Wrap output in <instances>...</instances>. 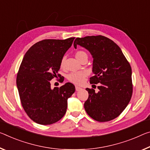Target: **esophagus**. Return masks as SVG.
I'll return each instance as SVG.
<instances>
[{"label": "esophagus", "instance_id": "1", "mask_svg": "<svg viewBox=\"0 0 150 150\" xmlns=\"http://www.w3.org/2000/svg\"><path fill=\"white\" fill-rule=\"evenodd\" d=\"M81 89H82V88L79 87V86H77V85H76V86H75V89H76V91H79V90H81Z\"/></svg>", "mask_w": 150, "mask_h": 150}]
</instances>
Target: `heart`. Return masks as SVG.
<instances>
[{
  "label": "heart",
  "instance_id": "b5f03b06",
  "mask_svg": "<svg viewBox=\"0 0 150 150\" xmlns=\"http://www.w3.org/2000/svg\"><path fill=\"white\" fill-rule=\"evenodd\" d=\"M84 57H87V54L85 51H78L75 53V57L79 61H81V59ZM65 57H63L60 63V66L61 68H64V67H65ZM87 75V73L85 71H75V72H71L69 73L67 76V79L70 82L73 83L81 84Z\"/></svg>",
  "mask_w": 150,
  "mask_h": 150
}]
</instances>
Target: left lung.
<instances>
[{"mask_svg": "<svg viewBox=\"0 0 150 150\" xmlns=\"http://www.w3.org/2000/svg\"><path fill=\"white\" fill-rule=\"evenodd\" d=\"M74 47L80 45L93 59L90 83H99L98 91L87 88L85 102L87 113L100 122H109L122 113L132 98V68L122 50L112 40L101 35L77 38Z\"/></svg>", "mask_w": 150, "mask_h": 150, "instance_id": "obj_1", "label": "left lung"}]
</instances>
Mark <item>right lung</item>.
Masks as SVG:
<instances>
[{
  "label": "right lung",
  "mask_w": 150,
  "mask_h": 150,
  "mask_svg": "<svg viewBox=\"0 0 150 150\" xmlns=\"http://www.w3.org/2000/svg\"><path fill=\"white\" fill-rule=\"evenodd\" d=\"M75 37L65 40L45 39L33 45L23 59L16 86L21 104L33 122L51 125L65 115L67 99L75 88L71 83L51 87V80L59 77L60 63Z\"/></svg>",
  "instance_id": "obj_1"
}]
</instances>
